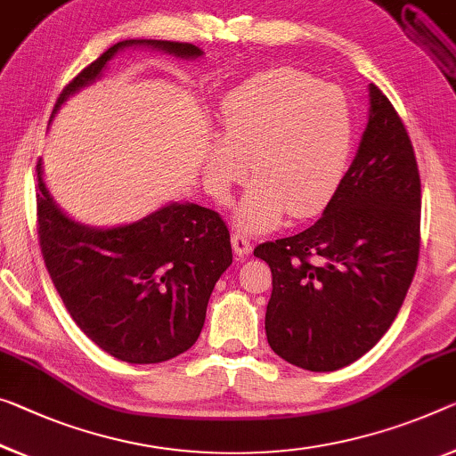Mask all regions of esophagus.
I'll use <instances>...</instances> for the list:
<instances>
[{
  "mask_svg": "<svg viewBox=\"0 0 456 456\" xmlns=\"http://www.w3.org/2000/svg\"><path fill=\"white\" fill-rule=\"evenodd\" d=\"M232 250H234V255H238V256H248L252 252V244L244 234L234 232L232 234Z\"/></svg>",
  "mask_w": 456,
  "mask_h": 456,
  "instance_id": "esophagus-1",
  "label": "esophagus"
}]
</instances>
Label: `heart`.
I'll use <instances>...</instances> for the list:
<instances>
[{
	"instance_id": "obj_1",
	"label": "heart",
	"mask_w": 456,
	"mask_h": 456,
	"mask_svg": "<svg viewBox=\"0 0 456 456\" xmlns=\"http://www.w3.org/2000/svg\"><path fill=\"white\" fill-rule=\"evenodd\" d=\"M222 138L208 146L204 177L226 201L250 160L252 181L236 209L238 226L267 232L320 214L338 189L353 146V114L338 87L297 69H271L222 100Z\"/></svg>"
}]
</instances>
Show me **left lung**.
Wrapping results in <instances>:
<instances>
[{"label": "left lung", "instance_id": "left-lung-1", "mask_svg": "<svg viewBox=\"0 0 456 456\" xmlns=\"http://www.w3.org/2000/svg\"><path fill=\"white\" fill-rule=\"evenodd\" d=\"M419 173L402 118L369 83L359 151L322 218L258 244L273 293L269 346L305 370H336L369 353L394 324L419 252Z\"/></svg>", "mask_w": 456, "mask_h": 456}]
</instances>
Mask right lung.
<instances>
[{
    "label": "right lung",
    "mask_w": 456,
    "mask_h": 456,
    "mask_svg": "<svg viewBox=\"0 0 456 456\" xmlns=\"http://www.w3.org/2000/svg\"><path fill=\"white\" fill-rule=\"evenodd\" d=\"M124 48H152L185 61L204 57L187 42H118L62 89L51 122ZM37 173L42 256L77 326L108 354L132 365L163 362L191 348L214 285L232 265L230 232L220 216L191 201H169L136 222L89 226L54 201L42 160Z\"/></svg>",
    "instance_id": "obj_1"
}]
</instances>
